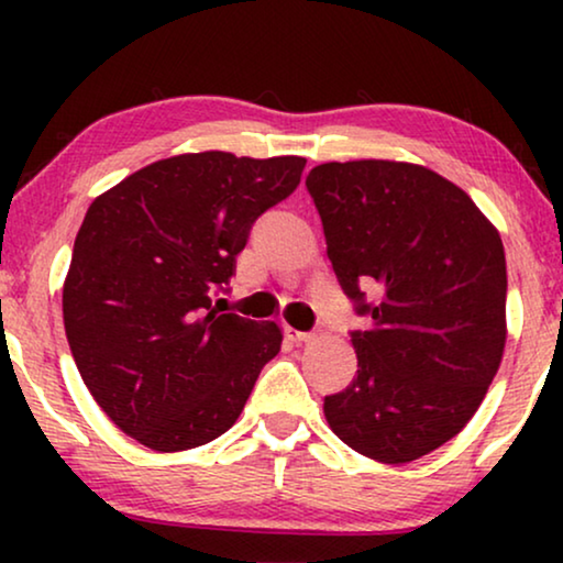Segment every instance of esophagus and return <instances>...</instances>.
<instances>
[{"mask_svg":"<svg viewBox=\"0 0 563 563\" xmlns=\"http://www.w3.org/2000/svg\"><path fill=\"white\" fill-rule=\"evenodd\" d=\"M287 338L291 343H307V341H312V333H302V330L287 328Z\"/></svg>","mask_w":563,"mask_h":563,"instance_id":"esophagus-1","label":"esophagus"}]
</instances>
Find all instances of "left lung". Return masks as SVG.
<instances>
[{
    "instance_id": "obj_1",
    "label": "left lung",
    "mask_w": 563,
    "mask_h": 563,
    "mask_svg": "<svg viewBox=\"0 0 563 563\" xmlns=\"http://www.w3.org/2000/svg\"><path fill=\"white\" fill-rule=\"evenodd\" d=\"M307 189L338 282L372 318L351 333L358 372L325 397V420L361 456L407 464L459 435L495 379L507 341L503 238L464 189L405 161H330Z\"/></svg>"
}]
</instances>
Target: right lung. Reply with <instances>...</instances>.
Here are the masks:
<instances>
[{
    "instance_id": "1",
    "label": "right lung",
    "mask_w": 563,
    "mask_h": 563,
    "mask_svg": "<svg viewBox=\"0 0 563 563\" xmlns=\"http://www.w3.org/2000/svg\"><path fill=\"white\" fill-rule=\"evenodd\" d=\"M307 161L181 153L89 205L64 282L84 384L122 433L174 453L233 428L282 328L222 312L251 225L297 189Z\"/></svg>"
}]
</instances>
